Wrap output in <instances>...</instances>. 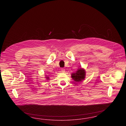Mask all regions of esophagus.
<instances>
[{
  "instance_id": "34e87169",
  "label": "esophagus",
  "mask_w": 126,
  "mask_h": 126,
  "mask_svg": "<svg viewBox=\"0 0 126 126\" xmlns=\"http://www.w3.org/2000/svg\"><path fill=\"white\" fill-rule=\"evenodd\" d=\"M61 72L62 73H65V69L64 68H62L61 69Z\"/></svg>"
}]
</instances>
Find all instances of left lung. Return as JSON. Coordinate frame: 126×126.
Returning a JSON list of instances; mask_svg holds the SVG:
<instances>
[{"label":"left lung","instance_id":"8db88e82","mask_svg":"<svg viewBox=\"0 0 126 126\" xmlns=\"http://www.w3.org/2000/svg\"><path fill=\"white\" fill-rule=\"evenodd\" d=\"M86 72L84 68H80L75 72L71 74V78L76 82H82L85 78Z\"/></svg>","mask_w":126,"mask_h":126}]
</instances>
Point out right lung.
I'll return each mask as SVG.
<instances>
[{
	"label": "right lung",
	"instance_id": "obj_1",
	"mask_svg": "<svg viewBox=\"0 0 126 126\" xmlns=\"http://www.w3.org/2000/svg\"><path fill=\"white\" fill-rule=\"evenodd\" d=\"M45 78H46V80H49V77H48V76H46V77Z\"/></svg>",
	"mask_w": 126,
	"mask_h": 126
}]
</instances>
